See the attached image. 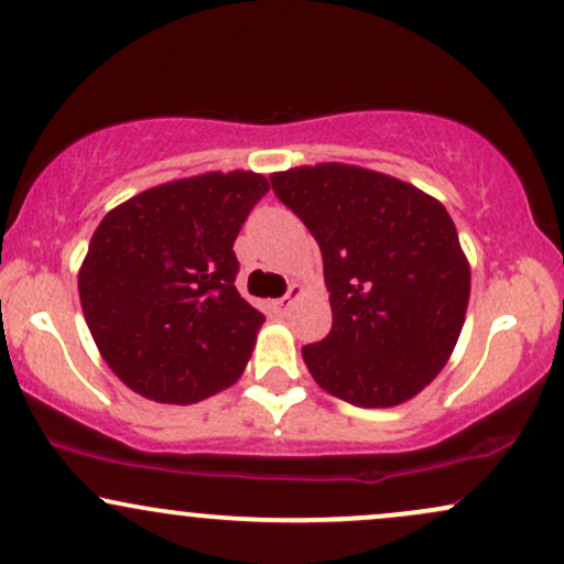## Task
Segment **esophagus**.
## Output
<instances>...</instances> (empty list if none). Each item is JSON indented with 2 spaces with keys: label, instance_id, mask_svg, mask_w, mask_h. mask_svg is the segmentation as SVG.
I'll list each match as a JSON object with an SVG mask.
<instances>
[{
  "label": "esophagus",
  "instance_id": "esophagus-1",
  "mask_svg": "<svg viewBox=\"0 0 564 564\" xmlns=\"http://www.w3.org/2000/svg\"><path fill=\"white\" fill-rule=\"evenodd\" d=\"M300 294H302V289L296 286V283H294V286L289 289V294H286V296H281V300H275V302H273V310H275V313H278V315H286V310L291 307V304H294V300H296V296H300Z\"/></svg>",
  "mask_w": 564,
  "mask_h": 564
}]
</instances>
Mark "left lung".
I'll use <instances>...</instances> for the list:
<instances>
[{"label":"left lung","mask_w":564,"mask_h":564,"mask_svg":"<svg viewBox=\"0 0 564 564\" xmlns=\"http://www.w3.org/2000/svg\"><path fill=\"white\" fill-rule=\"evenodd\" d=\"M307 225L332 291V332L302 347L313 379L358 408H392L448 364L469 304V262L445 206L347 164L270 174Z\"/></svg>","instance_id":"8db88e82"}]
</instances>
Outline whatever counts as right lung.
<instances>
[{
	"label": "right lung",
	"instance_id": "obj_1",
	"mask_svg": "<svg viewBox=\"0 0 564 564\" xmlns=\"http://www.w3.org/2000/svg\"><path fill=\"white\" fill-rule=\"evenodd\" d=\"M270 191L209 172L124 200L97 225L79 300L97 349L129 390L191 405L241 377L264 323L238 294V230Z\"/></svg>",
	"mask_w": 564,
	"mask_h": 564
}]
</instances>
